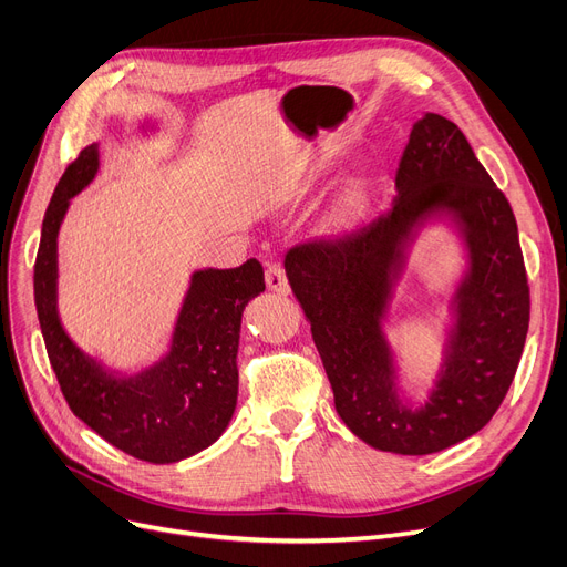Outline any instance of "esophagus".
I'll use <instances>...</instances> for the list:
<instances>
[{
    "label": "esophagus",
    "mask_w": 567,
    "mask_h": 567,
    "mask_svg": "<svg viewBox=\"0 0 567 567\" xmlns=\"http://www.w3.org/2000/svg\"><path fill=\"white\" fill-rule=\"evenodd\" d=\"M266 287L270 291H278V295H282V297L289 295L287 276H285V270L278 264H268L266 266Z\"/></svg>",
    "instance_id": "34e87169"
}]
</instances>
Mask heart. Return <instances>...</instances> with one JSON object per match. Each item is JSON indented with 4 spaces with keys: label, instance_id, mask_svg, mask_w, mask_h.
I'll list each match as a JSON object with an SVG mask.
<instances>
[{
    "label": "heart",
    "instance_id": "obj_1",
    "mask_svg": "<svg viewBox=\"0 0 567 567\" xmlns=\"http://www.w3.org/2000/svg\"><path fill=\"white\" fill-rule=\"evenodd\" d=\"M369 196V179H358L354 182L348 192L341 196V200L337 203V207L331 209V215L327 217V224L331 228H343L348 226L354 217L362 213V207L367 203Z\"/></svg>",
    "mask_w": 567,
    "mask_h": 567
}]
</instances>
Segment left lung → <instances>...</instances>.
Listing matches in <instances>:
<instances>
[{
	"label": "left lung",
	"mask_w": 567,
	"mask_h": 567,
	"mask_svg": "<svg viewBox=\"0 0 567 567\" xmlns=\"http://www.w3.org/2000/svg\"><path fill=\"white\" fill-rule=\"evenodd\" d=\"M394 186L385 215L341 240L289 249L285 270L341 421L371 449L427 455L476 434L505 400L526 346L530 295L512 205L453 121L432 112L413 121ZM439 223L454 228L466 264L443 298V364L415 401L386 324L408 243Z\"/></svg>",
	"instance_id": "left-lung-1"
}]
</instances>
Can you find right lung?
<instances>
[{
    "mask_svg": "<svg viewBox=\"0 0 567 567\" xmlns=\"http://www.w3.org/2000/svg\"><path fill=\"white\" fill-rule=\"evenodd\" d=\"M137 133H158L137 121ZM100 171V142L89 144L60 177L49 203L34 264L41 337L62 394L79 421L104 442L154 465L179 463L213 446L238 402V343L245 306L266 289L264 268H196L177 310L171 343L158 362L118 371L81 350L58 310V236L70 203Z\"/></svg>",
    "mask_w": 567,
    "mask_h": 567,
    "instance_id": "1",
    "label": "right lung"
}]
</instances>
